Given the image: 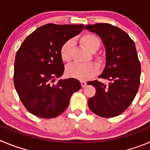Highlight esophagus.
<instances>
[{
  "label": "esophagus",
  "mask_w": 150,
  "mask_h": 150,
  "mask_svg": "<svg viewBox=\"0 0 150 150\" xmlns=\"http://www.w3.org/2000/svg\"><path fill=\"white\" fill-rule=\"evenodd\" d=\"M80 83H81L82 87H85V86H86V85H87L86 82L83 81V80H81V81H80Z\"/></svg>",
  "instance_id": "34e87169"
}]
</instances>
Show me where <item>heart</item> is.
<instances>
[{
  "label": "heart",
  "instance_id": "obj_1",
  "mask_svg": "<svg viewBox=\"0 0 150 150\" xmlns=\"http://www.w3.org/2000/svg\"><path fill=\"white\" fill-rule=\"evenodd\" d=\"M79 41L81 44L91 52H95L98 50L100 46V41L96 36L91 34H86L82 36ZM72 41L68 40L62 45L60 50L61 58L64 62H69L72 59ZM98 64H103V59L100 56L95 57ZM98 67L94 62L82 64L74 63L67 67V74L71 77L76 78L80 80H86L95 76L98 73Z\"/></svg>",
  "mask_w": 150,
  "mask_h": 150
}]
</instances>
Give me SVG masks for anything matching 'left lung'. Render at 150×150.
<instances>
[{"label": "left lung", "mask_w": 150, "mask_h": 150, "mask_svg": "<svg viewBox=\"0 0 150 150\" xmlns=\"http://www.w3.org/2000/svg\"><path fill=\"white\" fill-rule=\"evenodd\" d=\"M85 28L99 36L106 52V64L98 80L89 83L96 89L88 104L94 113L101 117L119 116L132 104L140 86V63L134 41L128 34L110 24L98 23Z\"/></svg>", "instance_id": "1"}]
</instances>
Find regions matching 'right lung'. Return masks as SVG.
<instances>
[{
    "label": "right lung",
    "mask_w": 150,
    "mask_h": 150,
    "mask_svg": "<svg viewBox=\"0 0 150 150\" xmlns=\"http://www.w3.org/2000/svg\"><path fill=\"white\" fill-rule=\"evenodd\" d=\"M83 25L47 24L28 36L17 51L14 86L21 101L33 115L55 118L67 109L72 94L81 88L74 78L59 79L64 71L60 50L83 30Z\"/></svg>",
    "instance_id": "right-lung-1"
}]
</instances>
